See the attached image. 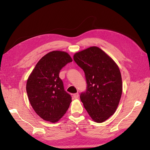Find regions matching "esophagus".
I'll return each mask as SVG.
<instances>
[{
    "mask_svg": "<svg viewBox=\"0 0 150 150\" xmlns=\"http://www.w3.org/2000/svg\"><path fill=\"white\" fill-rule=\"evenodd\" d=\"M73 96H74V98L76 99V98H78V97H79V93H75L74 94Z\"/></svg>",
    "mask_w": 150,
    "mask_h": 150,
    "instance_id": "obj_1",
    "label": "esophagus"
}]
</instances>
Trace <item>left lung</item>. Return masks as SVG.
<instances>
[{
  "mask_svg": "<svg viewBox=\"0 0 150 150\" xmlns=\"http://www.w3.org/2000/svg\"><path fill=\"white\" fill-rule=\"evenodd\" d=\"M74 60L84 71L87 83L80 94L92 119L102 123L114 114L122 93L120 69L114 60L96 46L76 53Z\"/></svg>",
  "mask_w": 150,
  "mask_h": 150,
  "instance_id": "1",
  "label": "left lung"
}]
</instances>
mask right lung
Segmentation results:
<instances>
[{"label":"right lung","mask_w":150,"mask_h":150,"mask_svg":"<svg viewBox=\"0 0 150 150\" xmlns=\"http://www.w3.org/2000/svg\"><path fill=\"white\" fill-rule=\"evenodd\" d=\"M72 61L65 52H49L38 62L28 78L26 91L30 103L44 120L58 122L72 101L59 77L61 69Z\"/></svg>","instance_id":"1"}]
</instances>
